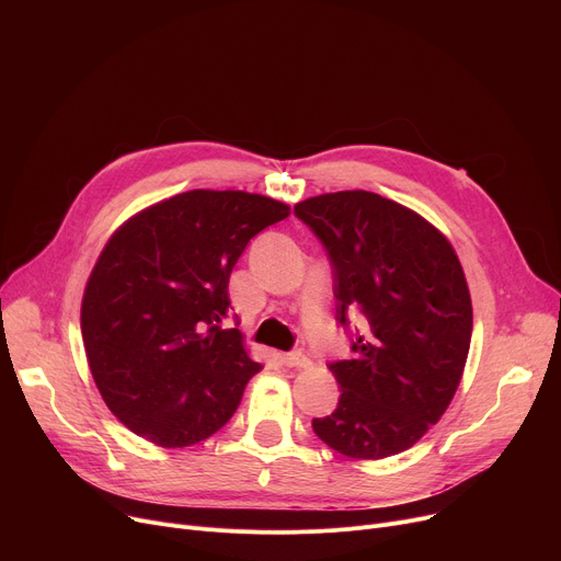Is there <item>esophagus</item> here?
I'll return each mask as SVG.
<instances>
[{
  "mask_svg": "<svg viewBox=\"0 0 561 561\" xmlns=\"http://www.w3.org/2000/svg\"><path fill=\"white\" fill-rule=\"evenodd\" d=\"M282 362H284L288 368H300V370L311 368V359L305 357L302 352H288V355L282 357Z\"/></svg>",
  "mask_w": 561,
  "mask_h": 561,
  "instance_id": "1",
  "label": "esophagus"
}]
</instances>
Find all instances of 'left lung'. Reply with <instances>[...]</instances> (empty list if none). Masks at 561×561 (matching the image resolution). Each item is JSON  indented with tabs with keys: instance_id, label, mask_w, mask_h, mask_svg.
I'll return each instance as SVG.
<instances>
[{
	"instance_id": "8db88e82",
	"label": "left lung",
	"mask_w": 561,
	"mask_h": 561,
	"mask_svg": "<svg viewBox=\"0 0 561 561\" xmlns=\"http://www.w3.org/2000/svg\"><path fill=\"white\" fill-rule=\"evenodd\" d=\"M296 214L330 252L339 320H366L352 357L330 366L341 398L313 432L350 459L404 453L446 414L468 359L473 305L459 256L421 214L370 191L316 195Z\"/></svg>"
}]
</instances>
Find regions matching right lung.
I'll return each mask as SVG.
<instances>
[{"instance_id":"right-lung-1","label":"right lung","mask_w":561,"mask_h":561,"mask_svg":"<svg viewBox=\"0 0 561 561\" xmlns=\"http://www.w3.org/2000/svg\"><path fill=\"white\" fill-rule=\"evenodd\" d=\"M286 202L195 188L145 206L100 252L81 298L88 368L111 414L161 448L216 434L252 375L229 313V275L252 236L288 218Z\"/></svg>"}]
</instances>
